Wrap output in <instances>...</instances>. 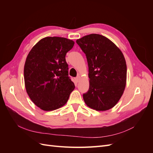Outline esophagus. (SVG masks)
Returning <instances> with one entry per match:
<instances>
[{"mask_svg": "<svg viewBox=\"0 0 153 153\" xmlns=\"http://www.w3.org/2000/svg\"><path fill=\"white\" fill-rule=\"evenodd\" d=\"M80 76H78L77 77H76V78H75V81H76V83H78V82H79V80H80Z\"/></svg>", "mask_w": 153, "mask_h": 153, "instance_id": "esophagus-1", "label": "esophagus"}]
</instances>
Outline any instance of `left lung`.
Here are the masks:
<instances>
[{
    "instance_id": "1",
    "label": "left lung",
    "mask_w": 153,
    "mask_h": 153,
    "mask_svg": "<svg viewBox=\"0 0 153 153\" xmlns=\"http://www.w3.org/2000/svg\"><path fill=\"white\" fill-rule=\"evenodd\" d=\"M89 67V89L83 94L85 103L98 111L117 104L126 82V61L121 51L106 37L91 34L77 39Z\"/></svg>"
}]
</instances>
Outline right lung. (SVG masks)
<instances>
[{"label":"right lung","instance_id":"obj_1","mask_svg":"<svg viewBox=\"0 0 153 153\" xmlns=\"http://www.w3.org/2000/svg\"><path fill=\"white\" fill-rule=\"evenodd\" d=\"M74 41L61 37H47L29 53L24 66L27 94L36 106L50 111L65 105L75 84L68 76L66 55Z\"/></svg>","mask_w":153,"mask_h":153}]
</instances>
